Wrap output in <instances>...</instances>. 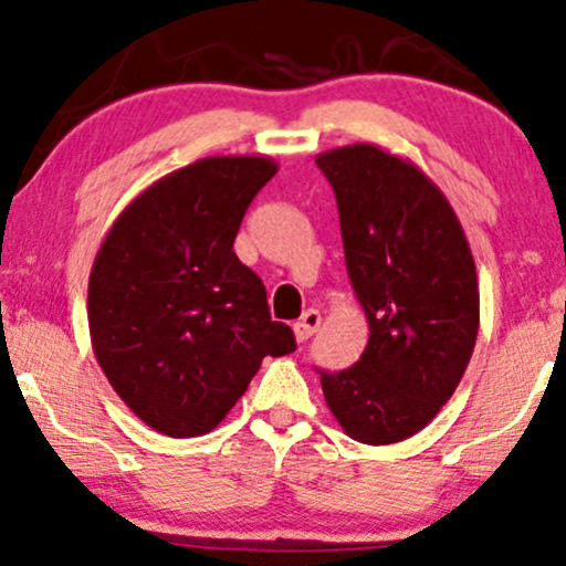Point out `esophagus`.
I'll return each mask as SVG.
<instances>
[{"mask_svg":"<svg viewBox=\"0 0 566 566\" xmlns=\"http://www.w3.org/2000/svg\"><path fill=\"white\" fill-rule=\"evenodd\" d=\"M317 328H321V313H317V310H305L300 321L294 323V338L302 344V340H307Z\"/></svg>","mask_w":566,"mask_h":566,"instance_id":"34e87169","label":"esophagus"}]
</instances>
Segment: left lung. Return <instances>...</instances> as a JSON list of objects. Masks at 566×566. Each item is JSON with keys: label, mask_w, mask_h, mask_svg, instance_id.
Masks as SVG:
<instances>
[{"label": "left lung", "mask_w": 566, "mask_h": 566, "mask_svg": "<svg viewBox=\"0 0 566 566\" xmlns=\"http://www.w3.org/2000/svg\"><path fill=\"white\" fill-rule=\"evenodd\" d=\"M338 202L346 272L369 323L361 359L321 371L325 402L354 441L410 439L464 377L480 331V284L443 192L371 143L315 158Z\"/></svg>", "instance_id": "8db88e82"}]
</instances>
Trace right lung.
Masks as SVG:
<instances>
[{
  "label": "right lung",
  "instance_id": "obj_1",
  "mask_svg": "<svg viewBox=\"0 0 566 566\" xmlns=\"http://www.w3.org/2000/svg\"><path fill=\"white\" fill-rule=\"evenodd\" d=\"M274 174L269 156L200 158L135 197L99 245L90 274L94 356L158 433H210L264 356L297 346L233 251L245 210Z\"/></svg>",
  "mask_w": 566,
  "mask_h": 566
}]
</instances>
